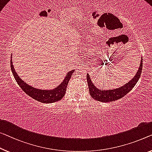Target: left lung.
<instances>
[{
  "label": "left lung",
  "mask_w": 152,
  "mask_h": 152,
  "mask_svg": "<svg viewBox=\"0 0 152 152\" xmlns=\"http://www.w3.org/2000/svg\"><path fill=\"white\" fill-rule=\"evenodd\" d=\"M142 69V58H141L139 69L136 74V75L129 81L128 83L124 85L122 87L114 89L103 90L97 88L91 80L89 74H87V80L89 86V94L93 98L96 100L102 102H110L117 99H121L126 96V95L130 91L136 84L138 82L141 76Z\"/></svg>",
  "instance_id": "8db88e82"
}]
</instances>
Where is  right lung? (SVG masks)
I'll list each match as a JSON object with an SVG mask.
<instances>
[{
	"label": "right lung",
	"mask_w": 152,
	"mask_h": 152,
	"mask_svg": "<svg viewBox=\"0 0 152 152\" xmlns=\"http://www.w3.org/2000/svg\"><path fill=\"white\" fill-rule=\"evenodd\" d=\"M11 58H12V56ZM10 63L11 69L13 73V77L15 78L18 85L21 87L22 91H24L28 96L42 103H53L61 100L65 96L69 80H70L72 74L74 72V69H73L67 72L63 82L56 88L50 90H44L33 87L22 80L19 76L18 75L16 72L15 71L14 67H13L12 63V58H11Z\"/></svg>",
	"instance_id": "right-lung-1"
}]
</instances>
